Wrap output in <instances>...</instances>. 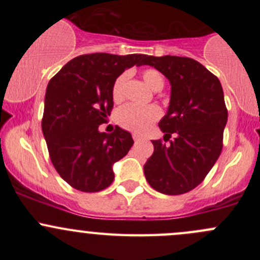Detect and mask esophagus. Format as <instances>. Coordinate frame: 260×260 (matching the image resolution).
<instances>
[{
    "mask_svg": "<svg viewBox=\"0 0 260 260\" xmlns=\"http://www.w3.org/2000/svg\"><path fill=\"white\" fill-rule=\"evenodd\" d=\"M133 140H135V142H140V141H142V137L138 136L137 133H133Z\"/></svg>",
    "mask_w": 260,
    "mask_h": 260,
    "instance_id": "1",
    "label": "esophagus"
}]
</instances>
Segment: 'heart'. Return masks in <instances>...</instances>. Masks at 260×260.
<instances>
[{"label":"heart","instance_id":"obj_1","mask_svg":"<svg viewBox=\"0 0 260 260\" xmlns=\"http://www.w3.org/2000/svg\"><path fill=\"white\" fill-rule=\"evenodd\" d=\"M142 78L145 83L153 90H161L165 85V78L158 70L145 69L142 72ZM127 81V74L122 73L115 78L112 85V98L114 102H120L124 98V84ZM161 117V111L157 106H136V104H125L118 111L117 120L119 125L124 129L135 132L137 135H143L151 128L156 120Z\"/></svg>","mask_w":260,"mask_h":260}]
</instances>
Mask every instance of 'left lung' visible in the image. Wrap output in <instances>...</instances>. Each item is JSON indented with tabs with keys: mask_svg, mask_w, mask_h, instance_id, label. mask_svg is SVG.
<instances>
[{
	"mask_svg": "<svg viewBox=\"0 0 260 260\" xmlns=\"http://www.w3.org/2000/svg\"><path fill=\"white\" fill-rule=\"evenodd\" d=\"M143 64L171 83L169 111L158 123L165 137L152 141L154 151L143 167L146 180L158 192L186 193L205 180L221 153L228 120L224 91L219 79L191 57L146 55Z\"/></svg>",
	"mask_w": 260,
	"mask_h": 260,
	"instance_id": "left-lung-1",
	"label": "left lung"
}]
</instances>
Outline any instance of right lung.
<instances>
[{"instance_id":"1","label":"right lung","mask_w":260,"mask_h":260,"mask_svg":"<svg viewBox=\"0 0 260 260\" xmlns=\"http://www.w3.org/2000/svg\"><path fill=\"white\" fill-rule=\"evenodd\" d=\"M146 55L95 52L74 57L49 81L43 127L55 170L72 187L98 192L114 180L112 166L123 158L133 138L115 125L112 133L99 132L113 109L112 85Z\"/></svg>"}]
</instances>
